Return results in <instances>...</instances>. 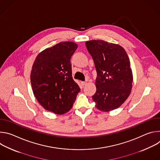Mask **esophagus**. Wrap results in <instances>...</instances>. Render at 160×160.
Here are the masks:
<instances>
[{"mask_svg": "<svg viewBox=\"0 0 160 160\" xmlns=\"http://www.w3.org/2000/svg\"><path fill=\"white\" fill-rule=\"evenodd\" d=\"M81 84H82V85L84 86V85H85L87 84V82H81Z\"/></svg>", "mask_w": 160, "mask_h": 160, "instance_id": "esophagus-1", "label": "esophagus"}]
</instances>
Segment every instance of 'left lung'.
<instances>
[{"mask_svg":"<svg viewBox=\"0 0 160 160\" xmlns=\"http://www.w3.org/2000/svg\"><path fill=\"white\" fill-rule=\"evenodd\" d=\"M97 72L96 107L108 112L119 108L131 92L133 75L128 56L118 44L101 40L85 42Z\"/></svg>","mask_w":160,"mask_h":160,"instance_id":"left-lung-1","label":"left lung"}]
</instances>
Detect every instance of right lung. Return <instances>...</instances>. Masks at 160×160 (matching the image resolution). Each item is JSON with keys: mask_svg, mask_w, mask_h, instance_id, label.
<instances>
[{"mask_svg": "<svg viewBox=\"0 0 160 160\" xmlns=\"http://www.w3.org/2000/svg\"><path fill=\"white\" fill-rule=\"evenodd\" d=\"M78 48L73 42H62L37 56L30 74L34 96L48 111L62 115L70 111L80 91L72 77L70 59Z\"/></svg>", "mask_w": 160, "mask_h": 160, "instance_id": "add662e5", "label": "right lung"}]
</instances>
